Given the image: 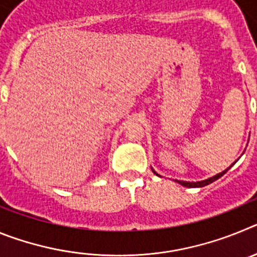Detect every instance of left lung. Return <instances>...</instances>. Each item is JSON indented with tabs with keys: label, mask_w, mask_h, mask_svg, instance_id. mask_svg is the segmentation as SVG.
I'll list each match as a JSON object with an SVG mask.
<instances>
[{
	"label": "left lung",
	"mask_w": 257,
	"mask_h": 257,
	"mask_svg": "<svg viewBox=\"0 0 257 257\" xmlns=\"http://www.w3.org/2000/svg\"><path fill=\"white\" fill-rule=\"evenodd\" d=\"M235 162H237V161H235ZM235 162H234V163H235ZM234 163H231V165L229 166L228 169L224 170V171H222V172H219V174H216V175H215V176H212V178L206 179V180H202V181H183V180H175V181H176V183L180 184V185H183V187H187V188H202V187H206V185H208V184L213 183V181H215V180H217V179H219V178H221L222 175L225 174V172L228 171V170L230 169L231 166L234 165ZM152 171H153L156 175H158L156 171H154L153 169H152ZM158 176H161V175H158Z\"/></svg>",
	"instance_id": "8db88e82"
}]
</instances>
